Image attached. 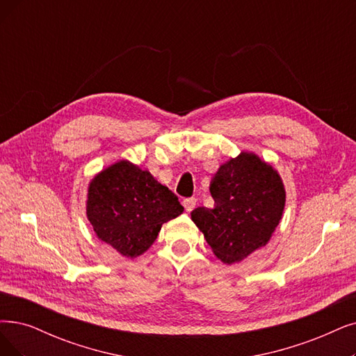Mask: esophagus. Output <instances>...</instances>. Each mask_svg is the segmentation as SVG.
<instances>
[{
  "instance_id": "esophagus-1",
  "label": "esophagus",
  "mask_w": 356,
  "mask_h": 356,
  "mask_svg": "<svg viewBox=\"0 0 356 356\" xmlns=\"http://www.w3.org/2000/svg\"><path fill=\"white\" fill-rule=\"evenodd\" d=\"M182 204H184V207H186V211H191V210H194V207H195V204H197V200L194 197H191V198H186V200L182 202Z\"/></svg>"
}]
</instances>
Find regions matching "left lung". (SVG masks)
Listing matches in <instances>:
<instances>
[{
  "mask_svg": "<svg viewBox=\"0 0 356 356\" xmlns=\"http://www.w3.org/2000/svg\"><path fill=\"white\" fill-rule=\"evenodd\" d=\"M215 207H197L191 220L225 264L243 261L268 244L282 219L286 191L277 170L252 152L220 165L210 184Z\"/></svg>",
  "mask_w": 356,
  "mask_h": 356,
  "instance_id": "obj_1",
  "label": "left lung"
}]
</instances>
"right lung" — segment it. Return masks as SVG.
<instances>
[{"instance_id": "1", "label": "right lung", "mask_w": 356, "mask_h": 356, "mask_svg": "<svg viewBox=\"0 0 356 356\" xmlns=\"http://www.w3.org/2000/svg\"><path fill=\"white\" fill-rule=\"evenodd\" d=\"M182 211L172 191L127 159L102 169L88 187L86 215L95 235L127 259L146 252L162 225Z\"/></svg>"}]
</instances>
